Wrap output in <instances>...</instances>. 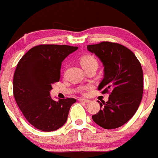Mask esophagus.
Wrapping results in <instances>:
<instances>
[{
  "label": "esophagus",
  "mask_w": 158,
  "mask_h": 158,
  "mask_svg": "<svg viewBox=\"0 0 158 158\" xmlns=\"http://www.w3.org/2000/svg\"><path fill=\"white\" fill-rule=\"evenodd\" d=\"M79 100L80 101V102H85V103H88V102H90V100H89V99H83V98H79Z\"/></svg>",
  "instance_id": "34e87169"
}]
</instances>
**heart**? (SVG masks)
<instances>
[{
	"instance_id": "heart-1",
	"label": "heart",
	"mask_w": 158,
	"mask_h": 158,
	"mask_svg": "<svg viewBox=\"0 0 158 158\" xmlns=\"http://www.w3.org/2000/svg\"><path fill=\"white\" fill-rule=\"evenodd\" d=\"M80 63L85 69L93 65H98L96 58L92 55H84L80 58Z\"/></svg>"
}]
</instances>
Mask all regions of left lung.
Here are the masks:
<instances>
[{
  "label": "left lung",
  "mask_w": 158,
  "mask_h": 158,
  "mask_svg": "<svg viewBox=\"0 0 158 158\" xmlns=\"http://www.w3.org/2000/svg\"><path fill=\"white\" fill-rule=\"evenodd\" d=\"M104 66V78L98 86L110 93L107 102L93 115V121L104 129H115L129 121L137 112L143 93V70L132 51L115 42H102L87 45Z\"/></svg>",
  "instance_id": "8db88e82"
}]
</instances>
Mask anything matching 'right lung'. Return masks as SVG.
<instances>
[{"instance_id": "right-lung-1", "label": "right lung", "mask_w": 158, "mask_h": 158, "mask_svg": "<svg viewBox=\"0 0 158 158\" xmlns=\"http://www.w3.org/2000/svg\"><path fill=\"white\" fill-rule=\"evenodd\" d=\"M77 49L66 45H39L18 62L14 75V96L26 120L37 129L50 132L66 122L76 99L55 101L50 91L52 85L59 82L62 62Z\"/></svg>"}]
</instances>
